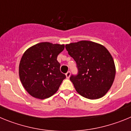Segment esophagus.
Segmentation results:
<instances>
[{
	"mask_svg": "<svg viewBox=\"0 0 131 131\" xmlns=\"http://www.w3.org/2000/svg\"><path fill=\"white\" fill-rule=\"evenodd\" d=\"M70 75H71V72H70V71H68V72L66 73V77L68 79L69 78V77H70Z\"/></svg>",
	"mask_w": 131,
	"mask_h": 131,
	"instance_id": "1",
	"label": "esophagus"
}]
</instances>
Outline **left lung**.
I'll return each mask as SVG.
<instances>
[{
    "instance_id": "obj_1",
    "label": "left lung",
    "mask_w": 131,
    "mask_h": 131,
    "mask_svg": "<svg viewBox=\"0 0 131 131\" xmlns=\"http://www.w3.org/2000/svg\"><path fill=\"white\" fill-rule=\"evenodd\" d=\"M66 48L78 69L77 75L70 77L76 91L91 100L104 96L115 75V63L110 53L102 45L89 40L66 45Z\"/></svg>"
}]
</instances>
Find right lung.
<instances>
[{"label": "right lung", "mask_w": 131, "mask_h": 131, "mask_svg": "<svg viewBox=\"0 0 131 131\" xmlns=\"http://www.w3.org/2000/svg\"><path fill=\"white\" fill-rule=\"evenodd\" d=\"M64 45L45 42L24 52L19 66L21 82L30 95L39 99L49 98L57 92L64 79L60 71L58 55Z\"/></svg>", "instance_id": "right-lung-1"}]
</instances>
